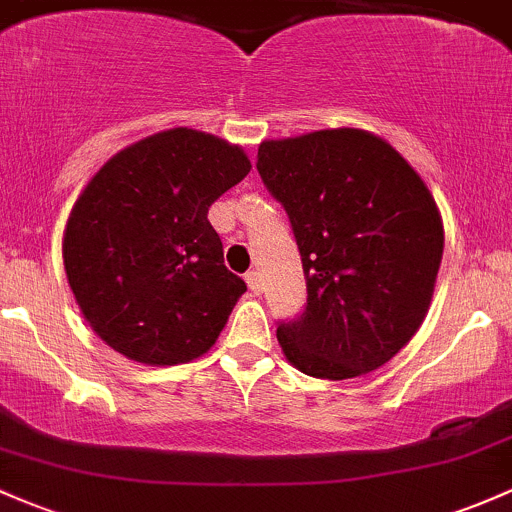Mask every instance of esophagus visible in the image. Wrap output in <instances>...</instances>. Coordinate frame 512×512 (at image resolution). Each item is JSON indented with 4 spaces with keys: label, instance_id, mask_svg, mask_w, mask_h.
<instances>
[{
    "label": "esophagus",
    "instance_id": "esophagus-1",
    "mask_svg": "<svg viewBox=\"0 0 512 512\" xmlns=\"http://www.w3.org/2000/svg\"><path fill=\"white\" fill-rule=\"evenodd\" d=\"M244 280H246V285H249V290L254 295H261V278H258V273L256 271H249L244 276Z\"/></svg>",
    "mask_w": 512,
    "mask_h": 512
}]
</instances>
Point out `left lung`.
<instances>
[{
	"label": "left lung",
	"instance_id": "obj_1",
	"mask_svg": "<svg viewBox=\"0 0 512 512\" xmlns=\"http://www.w3.org/2000/svg\"><path fill=\"white\" fill-rule=\"evenodd\" d=\"M258 175L290 219L307 302L278 320L295 368L344 381L376 371L420 329L444 251L437 205L393 146L359 129L263 141Z\"/></svg>",
	"mask_w": 512,
	"mask_h": 512
}]
</instances>
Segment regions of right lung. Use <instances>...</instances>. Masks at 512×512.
<instances>
[{
  "mask_svg": "<svg viewBox=\"0 0 512 512\" xmlns=\"http://www.w3.org/2000/svg\"><path fill=\"white\" fill-rule=\"evenodd\" d=\"M239 146L170 129L124 148L68 217L63 263L82 315L126 359L173 366L217 342L246 283L207 219L249 175Z\"/></svg>",
  "mask_w": 512,
  "mask_h": 512,
  "instance_id": "right-lung-1",
  "label": "right lung"
}]
</instances>
